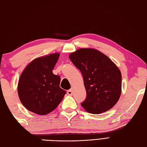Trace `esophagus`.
<instances>
[{
	"label": "esophagus",
	"instance_id": "1",
	"mask_svg": "<svg viewBox=\"0 0 147 147\" xmlns=\"http://www.w3.org/2000/svg\"><path fill=\"white\" fill-rule=\"evenodd\" d=\"M67 93L68 95H73V91H72V90H69L67 92Z\"/></svg>",
	"mask_w": 147,
	"mask_h": 147
}]
</instances>
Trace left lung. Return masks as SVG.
Listing matches in <instances>:
<instances>
[{
	"label": "left lung",
	"instance_id": "obj_1",
	"mask_svg": "<svg viewBox=\"0 0 147 147\" xmlns=\"http://www.w3.org/2000/svg\"><path fill=\"white\" fill-rule=\"evenodd\" d=\"M69 57L83 77L86 97L82 107L94 114L113 107L121 94L122 76L117 65L94 49H80Z\"/></svg>",
	"mask_w": 147,
	"mask_h": 147
}]
</instances>
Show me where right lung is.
<instances>
[{
	"label": "right lung",
	"mask_w": 147,
	"mask_h": 147,
	"mask_svg": "<svg viewBox=\"0 0 147 147\" xmlns=\"http://www.w3.org/2000/svg\"><path fill=\"white\" fill-rule=\"evenodd\" d=\"M59 55L54 53L36 58L22 72L18 93L27 110L46 115L54 111L63 99L66 92L59 86L61 78L52 73Z\"/></svg>",
	"instance_id": "right-lung-1"
}]
</instances>
